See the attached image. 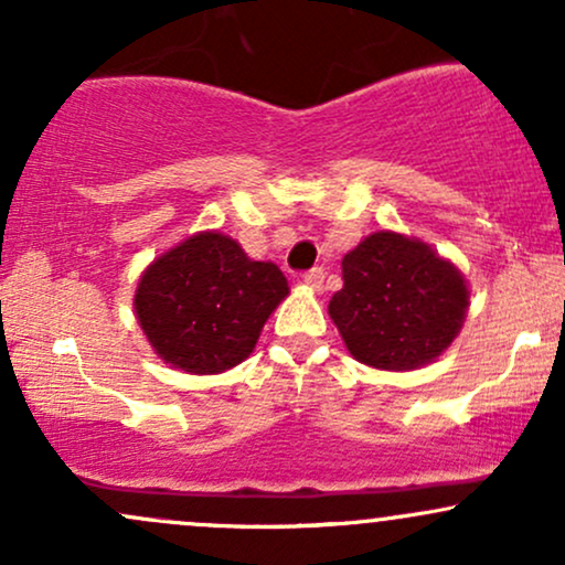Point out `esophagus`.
<instances>
[{"mask_svg":"<svg viewBox=\"0 0 565 565\" xmlns=\"http://www.w3.org/2000/svg\"><path fill=\"white\" fill-rule=\"evenodd\" d=\"M302 281L308 284L310 289L321 291V287H323V268H310V270H305Z\"/></svg>","mask_w":565,"mask_h":565,"instance_id":"obj_1","label":"esophagus"}]
</instances>
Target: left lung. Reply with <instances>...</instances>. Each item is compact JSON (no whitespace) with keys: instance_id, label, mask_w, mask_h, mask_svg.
Returning <instances> with one entry per match:
<instances>
[{"instance_id":"1","label":"left lung","mask_w":565,"mask_h":565,"mask_svg":"<svg viewBox=\"0 0 565 565\" xmlns=\"http://www.w3.org/2000/svg\"><path fill=\"white\" fill-rule=\"evenodd\" d=\"M465 313L462 274L427 244L393 231L372 233L342 257V289L329 300L350 355L391 372L438 359Z\"/></svg>"}]
</instances>
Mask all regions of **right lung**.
I'll list each match as a JSON object with an SVG mask.
<instances>
[{"label":"right lung","mask_w":565,"mask_h":565,"mask_svg":"<svg viewBox=\"0 0 565 565\" xmlns=\"http://www.w3.org/2000/svg\"><path fill=\"white\" fill-rule=\"evenodd\" d=\"M287 295L274 263L249 260L233 238L206 231L148 265L135 313L167 364L217 374L255 350L263 323Z\"/></svg>","instance_id":"right-lung-1"}]
</instances>
